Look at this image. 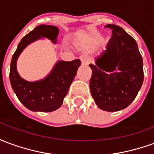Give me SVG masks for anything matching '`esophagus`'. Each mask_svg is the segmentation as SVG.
<instances>
[{
  "label": "esophagus",
  "instance_id": "esophagus-1",
  "mask_svg": "<svg viewBox=\"0 0 154 154\" xmlns=\"http://www.w3.org/2000/svg\"><path fill=\"white\" fill-rule=\"evenodd\" d=\"M79 59H80L82 63L83 64V65H88L89 64V59H88V57L86 55H81Z\"/></svg>",
  "mask_w": 154,
  "mask_h": 154
}]
</instances>
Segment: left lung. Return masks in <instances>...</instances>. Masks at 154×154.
I'll list each match as a JSON object with an SVG mask.
<instances>
[{"instance_id":"left-lung-1","label":"left lung","mask_w":154,"mask_h":154,"mask_svg":"<svg viewBox=\"0 0 154 154\" xmlns=\"http://www.w3.org/2000/svg\"><path fill=\"white\" fill-rule=\"evenodd\" d=\"M105 27L113 35L96 64L89 65L91 93L100 109L118 111L129 106L142 87L143 58L136 41L121 27Z\"/></svg>"}]
</instances>
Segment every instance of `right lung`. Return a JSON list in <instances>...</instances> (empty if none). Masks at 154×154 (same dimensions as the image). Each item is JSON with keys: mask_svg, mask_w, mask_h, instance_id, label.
Returning <instances> with one entry per match:
<instances>
[{"mask_svg": "<svg viewBox=\"0 0 154 154\" xmlns=\"http://www.w3.org/2000/svg\"><path fill=\"white\" fill-rule=\"evenodd\" d=\"M58 33L59 29L56 26L38 25L22 38L13 54L10 70L12 89L20 101L32 111L51 112L58 109L80 67L79 59L71 62L57 61L50 73L42 80L28 82L19 75L16 62L22 51L41 38H46L56 44Z\"/></svg>", "mask_w": 154, "mask_h": 154, "instance_id": "add662e5", "label": "right lung"}]
</instances>
